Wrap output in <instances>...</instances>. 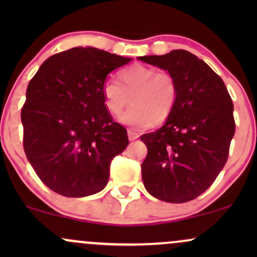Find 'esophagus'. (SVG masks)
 Returning <instances> with one entry per match:
<instances>
[{
	"mask_svg": "<svg viewBox=\"0 0 257 257\" xmlns=\"http://www.w3.org/2000/svg\"><path fill=\"white\" fill-rule=\"evenodd\" d=\"M128 138H129V140H131V141L137 140V139L139 138V134H138L137 132H134V131H132V129H129V131H128Z\"/></svg>",
	"mask_w": 257,
	"mask_h": 257,
	"instance_id": "obj_1",
	"label": "esophagus"
}]
</instances>
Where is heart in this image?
<instances>
[{
  "label": "heart",
  "instance_id": "b5f03b06",
  "mask_svg": "<svg viewBox=\"0 0 257 257\" xmlns=\"http://www.w3.org/2000/svg\"><path fill=\"white\" fill-rule=\"evenodd\" d=\"M120 83L107 78L102 84L105 106L111 114H119L131 102L133 107L119 117L135 131L150 128L170 116L176 104L178 87L170 73L156 71L144 65H134L119 73Z\"/></svg>",
  "mask_w": 257,
  "mask_h": 257
}]
</instances>
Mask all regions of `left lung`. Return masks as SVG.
Segmentation results:
<instances>
[{
  "mask_svg": "<svg viewBox=\"0 0 257 257\" xmlns=\"http://www.w3.org/2000/svg\"><path fill=\"white\" fill-rule=\"evenodd\" d=\"M138 59L166 70L178 87L166 123L140 138L147 147L144 185L159 200L188 202L208 190L226 164L235 131L232 99L220 76L192 53L176 49Z\"/></svg>",
  "mask_w": 257,
  "mask_h": 257,
  "instance_id": "left-lung-1",
  "label": "left lung"
}]
</instances>
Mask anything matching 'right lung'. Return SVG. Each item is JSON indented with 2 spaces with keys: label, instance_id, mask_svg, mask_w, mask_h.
<instances>
[{
  "label": "right lung",
  "instance_id": "1",
  "mask_svg": "<svg viewBox=\"0 0 257 257\" xmlns=\"http://www.w3.org/2000/svg\"><path fill=\"white\" fill-rule=\"evenodd\" d=\"M131 60L75 47L47 59L29 83L22 110L25 155L54 192L78 198L107 185L111 161L129 140L106 108L102 84Z\"/></svg>",
  "mask_w": 257,
  "mask_h": 257
}]
</instances>
